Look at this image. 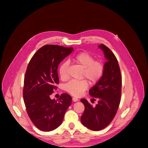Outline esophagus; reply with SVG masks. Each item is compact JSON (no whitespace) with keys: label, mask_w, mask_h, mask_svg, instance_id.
<instances>
[{"label":"esophagus","mask_w":148,"mask_h":148,"mask_svg":"<svg viewBox=\"0 0 148 148\" xmlns=\"http://www.w3.org/2000/svg\"><path fill=\"white\" fill-rule=\"evenodd\" d=\"M73 101L74 102H77V101H78V99L77 98H76V97H73Z\"/></svg>","instance_id":"esophagus-1"}]
</instances>
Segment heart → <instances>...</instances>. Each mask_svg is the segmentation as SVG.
<instances>
[{
    "label": "heart",
    "instance_id": "1",
    "mask_svg": "<svg viewBox=\"0 0 148 148\" xmlns=\"http://www.w3.org/2000/svg\"><path fill=\"white\" fill-rule=\"evenodd\" d=\"M73 60L77 64L83 68L82 77H86L92 83H95L102 76L103 64L101 61L95 60L94 57L88 52H81L76 54ZM68 61L63 62L59 68V74L62 79L68 78ZM88 86L86 79L72 80L66 86V91L74 96H80L85 91Z\"/></svg>",
    "mask_w": 148,
    "mask_h": 148
}]
</instances>
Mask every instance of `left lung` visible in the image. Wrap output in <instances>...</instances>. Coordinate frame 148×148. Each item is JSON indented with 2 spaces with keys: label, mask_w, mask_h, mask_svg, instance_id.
<instances>
[{
  "label": "left lung",
  "mask_w": 148,
  "mask_h": 148,
  "mask_svg": "<svg viewBox=\"0 0 148 148\" xmlns=\"http://www.w3.org/2000/svg\"><path fill=\"white\" fill-rule=\"evenodd\" d=\"M98 47L103 51L107 61L102 76L89 91L98 103L93 107L87 99H81L85 106L81 123L92 131L101 130L111 123L116 114L121 96L122 77L118 60L106 46L101 44Z\"/></svg>",
  "instance_id": "left-lung-1"
}]
</instances>
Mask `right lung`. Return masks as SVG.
I'll use <instances>...</instances> for the list:
<instances>
[{
    "instance_id": "add662e5",
    "label": "right lung",
    "mask_w": 148,
    "mask_h": 148,
    "mask_svg": "<svg viewBox=\"0 0 148 148\" xmlns=\"http://www.w3.org/2000/svg\"><path fill=\"white\" fill-rule=\"evenodd\" d=\"M73 51V47L47 45L41 47L31 58L24 79L23 98L27 114L40 130L49 132L61 124L72 98L62 94L59 99L50 95L57 88L58 66Z\"/></svg>"
}]
</instances>
